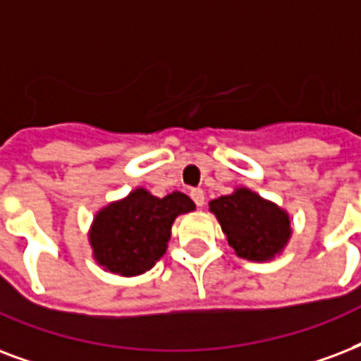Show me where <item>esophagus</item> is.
<instances>
[{
	"label": "esophagus",
	"mask_w": 361,
	"mask_h": 361,
	"mask_svg": "<svg viewBox=\"0 0 361 361\" xmlns=\"http://www.w3.org/2000/svg\"><path fill=\"white\" fill-rule=\"evenodd\" d=\"M191 199L199 208L200 206H204V191H202V189H191Z\"/></svg>",
	"instance_id": "1"
}]
</instances>
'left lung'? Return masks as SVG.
<instances>
[{
  "label": "left lung",
  "instance_id": "8db88e82",
  "mask_svg": "<svg viewBox=\"0 0 361 361\" xmlns=\"http://www.w3.org/2000/svg\"><path fill=\"white\" fill-rule=\"evenodd\" d=\"M210 210L216 214L238 257L269 261L290 240V216L250 189L240 187L231 195L214 199Z\"/></svg>",
  "mask_w": 361,
  "mask_h": 361
}]
</instances>
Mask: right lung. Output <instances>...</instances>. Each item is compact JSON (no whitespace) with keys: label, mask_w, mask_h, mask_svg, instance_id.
Returning <instances> with one entry per match:
<instances>
[{"label":"right lung","mask_w":361,"mask_h":361,"mask_svg":"<svg viewBox=\"0 0 361 361\" xmlns=\"http://www.w3.org/2000/svg\"><path fill=\"white\" fill-rule=\"evenodd\" d=\"M192 210L195 202L183 192L159 199L140 187L96 214L89 233L94 259L121 276L149 271L166 252L176 217Z\"/></svg>","instance_id":"obj_1"}]
</instances>
